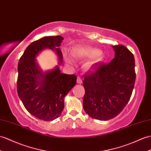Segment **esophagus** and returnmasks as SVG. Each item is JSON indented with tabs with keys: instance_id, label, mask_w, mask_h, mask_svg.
Instances as JSON below:
<instances>
[{
	"instance_id": "esophagus-1",
	"label": "esophagus",
	"mask_w": 151,
	"mask_h": 151,
	"mask_svg": "<svg viewBox=\"0 0 151 151\" xmlns=\"http://www.w3.org/2000/svg\"><path fill=\"white\" fill-rule=\"evenodd\" d=\"M77 83L78 84H81L82 83V80L80 77H77Z\"/></svg>"
}]
</instances>
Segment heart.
<instances>
[{
	"mask_svg": "<svg viewBox=\"0 0 151 151\" xmlns=\"http://www.w3.org/2000/svg\"><path fill=\"white\" fill-rule=\"evenodd\" d=\"M101 53V51L96 48H94L92 47L86 46V45H77L73 49L71 55L75 59H84L88 58H93L99 56ZM65 62L68 64L70 65H73L74 64L73 60L69 57L68 55H65ZM97 62L96 60H91L87 62L84 68L87 71H91L93 69L94 65Z\"/></svg>",
	"mask_w": 151,
	"mask_h": 151,
	"instance_id": "obj_1",
	"label": "heart"
}]
</instances>
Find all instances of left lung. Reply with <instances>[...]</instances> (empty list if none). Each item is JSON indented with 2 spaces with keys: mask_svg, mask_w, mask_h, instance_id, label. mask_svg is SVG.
Masks as SVG:
<instances>
[{
  "mask_svg": "<svg viewBox=\"0 0 151 151\" xmlns=\"http://www.w3.org/2000/svg\"><path fill=\"white\" fill-rule=\"evenodd\" d=\"M114 58L108 64H97L95 71L83 81V107L89 116L111 120L120 114L131 96L136 80L134 58L122 45L112 46Z\"/></svg>",
  "mask_w": 151,
  "mask_h": 151,
  "instance_id": "left-lung-1",
  "label": "left lung"
}]
</instances>
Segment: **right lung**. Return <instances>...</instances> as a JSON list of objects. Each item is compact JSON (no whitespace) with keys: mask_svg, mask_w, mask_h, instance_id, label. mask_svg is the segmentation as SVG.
I'll list each match as a JSON object with an SVG mask.
<instances>
[{"mask_svg":"<svg viewBox=\"0 0 151 151\" xmlns=\"http://www.w3.org/2000/svg\"><path fill=\"white\" fill-rule=\"evenodd\" d=\"M64 38L45 37L31 43L18 64L17 93L26 110L40 120L52 121L58 118L64 108V98L76 85V76L61 73L59 65L42 71L36 60L40 52L49 49L62 64L60 49Z\"/></svg>","mask_w":151,"mask_h":151,"instance_id":"1","label":"right lung"}]
</instances>
